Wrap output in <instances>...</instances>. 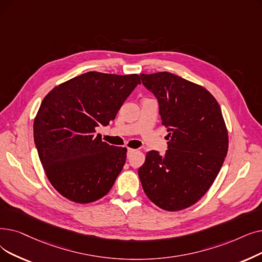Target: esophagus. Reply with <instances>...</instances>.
I'll return each instance as SVG.
<instances>
[{
  "label": "esophagus",
  "mask_w": 262,
  "mask_h": 262,
  "mask_svg": "<svg viewBox=\"0 0 262 262\" xmlns=\"http://www.w3.org/2000/svg\"><path fill=\"white\" fill-rule=\"evenodd\" d=\"M135 152H136V150H134V149H128V150H127V156H128V157L132 156Z\"/></svg>",
  "instance_id": "34e87169"
}]
</instances>
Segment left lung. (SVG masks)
I'll use <instances>...</instances> for the list:
<instances>
[{"label": "left lung", "mask_w": 262, "mask_h": 262, "mask_svg": "<svg viewBox=\"0 0 262 262\" xmlns=\"http://www.w3.org/2000/svg\"><path fill=\"white\" fill-rule=\"evenodd\" d=\"M140 78L156 97L169 133L165 155L147 152L138 170L142 188L163 210L186 209L211 187L228 151L221 107L208 90L171 73Z\"/></svg>", "instance_id": "8db88e82"}]
</instances>
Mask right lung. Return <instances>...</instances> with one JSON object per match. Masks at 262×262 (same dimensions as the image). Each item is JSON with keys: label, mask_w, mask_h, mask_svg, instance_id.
<instances>
[{"label": "right lung", "mask_w": 262, "mask_h": 262, "mask_svg": "<svg viewBox=\"0 0 262 262\" xmlns=\"http://www.w3.org/2000/svg\"><path fill=\"white\" fill-rule=\"evenodd\" d=\"M140 77L89 72L52 89L34 120V141L45 172L62 196L93 202L115 184L126 161V147L101 141L107 126Z\"/></svg>", "instance_id": "obj_1"}]
</instances>
